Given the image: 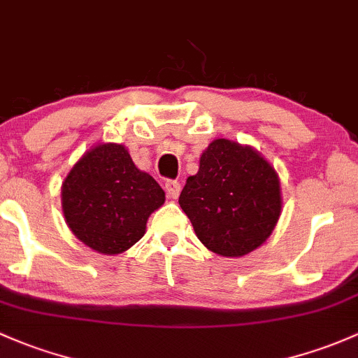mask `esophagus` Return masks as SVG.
<instances>
[{
  "label": "esophagus",
  "mask_w": 358,
  "mask_h": 358,
  "mask_svg": "<svg viewBox=\"0 0 358 358\" xmlns=\"http://www.w3.org/2000/svg\"><path fill=\"white\" fill-rule=\"evenodd\" d=\"M164 190H166V195L169 199H176L180 195V190H182V185H180V182H176V180H168V182L164 183Z\"/></svg>",
  "instance_id": "1"
}]
</instances>
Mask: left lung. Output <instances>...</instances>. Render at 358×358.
Wrapping results in <instances>:
<instances>
[{"instance_id": "left-lung-1", "label": "left lung", "mask_w": 358, "mask_h": 358, "mask_svg": "<svg viewBox=\"0 0 358 358\" xmlns=\"http://www.w3.org/2000/svg\"><path fill=\"white\" fill-rule=\"evenodd\" d=\"M180 208L214 254L242 257L261 247L281 214L280 178L255 149L216 138L187 178Z\"/></svg>"}]
</instances>
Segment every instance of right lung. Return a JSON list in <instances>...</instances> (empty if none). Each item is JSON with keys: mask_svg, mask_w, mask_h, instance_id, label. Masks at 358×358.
<instances>
[{"mask_svg": "<svg viewBox=\"0 0 358 358\" xmlns=\"http://www.w3.org/2000/svg\"><path fill=\"white\" fill-rule=\"evenodd\" d=\"M164 204L159 183L141 171L120 144L92 148L70 169L62 187L65 221L80 242L115 255L144 236L150 214Z\"/></svg>", "mask_w": 358, "mask_h": 358, "instance_id": "1", "label": "right lung"}]
</instances>
